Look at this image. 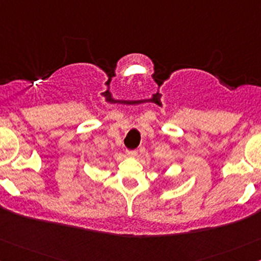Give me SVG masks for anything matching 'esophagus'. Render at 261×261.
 Segmentation results:
<instances>
[{
	"mask_svg": "<svg viewBox=\"0 0 261 261\" xmlns=\"http://www.w3.org/2000/svg\"><path fill=\"white\" fill-rule=\"evenodd\" d=\"M127 154L130 157H136L137 156V151L136 150H130V151H127Z\"/></svg>",
	"mask_w": 261,
	"mask_h": 261,
	"instance_id": "esophagus-1",
	"label": "esophagus"
}]
</instances>
